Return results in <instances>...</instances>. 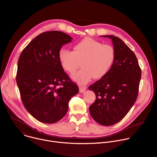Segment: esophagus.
<instances>
[{
    "label": "esophagus",
    "mask_w": 157,
    "mask_h": 157,
    "mask_svg": "<svg viewBox=\"0 0 157 157\" xmlns=\"http://www.w3.org/2000/svg\"><path fill=\"white\" fill-rule=\"evenodd\" d=\"M86 88L85 86H79V92L80 93H84L85 91H86Z\"/></svg>",
    "instance_id": "1"
}]
</instances>
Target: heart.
I'll list each match as a JSON object with an SVG mask.
<instances>
[{"label": "heart", "mask_w": 157, "mask_h": 157, "mask_svg": "<svg viewBox=\"0 0 157 157\" xmlns=\"http://www.w3.org/2000/svg\"><path fill=\"white\" fill-rule=\"evenodd\" d=\"M58 58L62 67L71 75L76 72L81 62L82 68L73 79L85 84L92 77L99 79L108 72L115 61V51L111 45L86 37L73 46V51L61 49Z\"/></svg>", "instance_id": "heart-1"}]
</instances>
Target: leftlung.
Returning a JSON list of instances; mask_svg holds the SVG:
<instances>
[{
	"mask_svg": "<svg viewBox=\"0 0 157 157\" xmlns=\"http://www.w3.org/2000/svg\"><path fill=\"white\" fill-rule=\"evenodd\" d=\"M102 36L111 39L115 58L108 72L89 86L96 94L89 109L97 123L110 126L121 121L135 103L141 71L135 53L121 39Z\"/></svg>",
	"mask_w": 157,
	"mask_h": 157,
	"instance_id": "1",
	"label": "left lung"
}]
</instances>
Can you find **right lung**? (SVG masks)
I'll return each mask as SVG.
<instances>
[{"label": "right lung", "mask_w": 157, "mask_h": 157, "mask_svg": "<svg viewBox=\"0 0 157 157\" xmlns=\"http://www.w3.org/2000/svg\"><path fill=\"white\" fill-rule=\"evenodd\" d=\"M72 40L57 31L44 32L22 51L16 81L22 103L31 115L44 123H54L66 114L69 101L79 92L58 58L63 45Z\"/></svg>", "instance_id": "1"}]
</instances>
